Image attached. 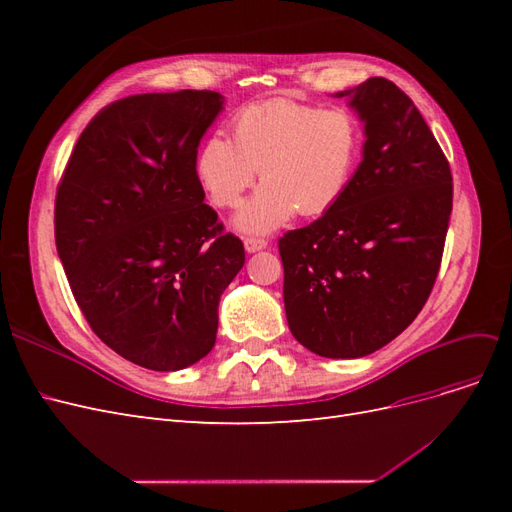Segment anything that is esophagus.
<instances>
[{"instance_id":"34e87169","label":"esophagus","mask_w":512,"mask_h":512,"mask_svg":"<svg viewBox=\"0 0 512 512\" xmlns=\"http://www.w3.org/2000/svg\"><path fill=\"white\" fill-rule=\"evenodd\" d=\"M243 245H245V252H247V254H256V252H260V250H265V247H267V241H265V239L247 237V239L243 241Z\"/></svg>"}]
</instances>
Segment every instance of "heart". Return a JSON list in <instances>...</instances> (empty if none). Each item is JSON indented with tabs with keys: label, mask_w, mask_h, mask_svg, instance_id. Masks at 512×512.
I'll return each mask as SVG.
<instances>
[{
	"label": "heart",
	"mask_w": 512,
	"mask_h": 512,
	"mask_svg": "<svg viewBox=\"0 0 512 512\" xmlns=\"http://www.w3.org/2000/svg\"><path fill=\"white\" fill-rule=\"evenodd\" d=\"M361 153V130L346 111L292 100L250 104L232 119V141L207 136L196 175L218 207H235L258 177L262 188L239 207L232 226L269 235L294 215L327 213L344 196Z\"/></svg>",
	"instance_id": "obj_1"
}]
</instances>
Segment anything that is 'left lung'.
<instances>
[{"mask_svg": "<svg viewBox=\"0 0 512 512\" xmlns=\"http://www.w3.org/2000/svg\"><path fill=\"white\" fill-rule=\"evenodd\" d=\"M346 98L363 123L361 164L344 196L280 239L294 339L327 359H359L421 312L440 269L453 177L423 115L374 76Z\"/></svg>", "mask_w": 512, "mask_h": 512, "instance_id": "1", "label": "left lung"}]
</instances>
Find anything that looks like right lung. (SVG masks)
Returning a JSON list of instances; mask_svg holds the SVG:
<instances>
[{
  "label": "right lung",
  "mask_w": 512,
  "mask_h": 512,
  "mask_svg": "<svg viewBox=\"0 0 512 512\" xmlns=\"http://www.w3.org/2000/svg\"><path fill=\"white\" fill-rule=\"evenodd\" d=\"M218 91L123 98L91 119L55 203L57 254L89 327L123 359L177 371L207 356L245 262L205 205L196 153Z\"/></svg>",
  "instance_id": "right-lung-1"
}]
</instances>
